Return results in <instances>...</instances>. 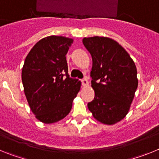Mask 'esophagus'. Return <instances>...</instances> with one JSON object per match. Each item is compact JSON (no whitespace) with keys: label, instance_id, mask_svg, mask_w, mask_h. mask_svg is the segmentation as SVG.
<instances>
[{"label":"esophagus","instance_id":"esophagus-1","mask_svg":"<svg viewBox=\"0 0 159 159\" xmlns=\"http://www.w3.org/2000/svg\"><path fill=\"white\" fill-rule=\"evenodd\" d=\"M81 82H82V85L84 87L88 86V84H89V83H88V79H87V78L82 79V80H81Z\"/></svg>","mask_w":159,"mask_h":159}]
</instances>
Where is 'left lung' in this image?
<instances>
[{"label":"left lung","instance_id":"left-lung-1","mask_svg":"<svg viewBox=\"0 0 159 159\" xmlns=\"http://www.w3.org/2000/svg\"><path fill=\"white\" fill-rule=\"evenodd\" d=\"M92 57L91 71L95 98L88 103L96 120L116 124L127 116L138 88L137 69L127 52L104 36L83 39Z\"/></svg>","mask_w":159,"mask_h":159}]
</instances>
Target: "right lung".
Listing matches in <instances>:
<instances>
[{"label":"right lung","instance_id":"1","mask_svg":"<svg viewBox=\"0 0 159 159\" xmlns=\"http://www.w3.org/2000/svg\"><path fill=\"white\" fill-rule=\"evenodd\" d=\"M71 38L50 36L33 46L22 68L24 92L36 119L57 123L69 114L81 82L68 75L66 54Z\"/></svg>","mask_w":159,"mask_h":159}]
</instances>
